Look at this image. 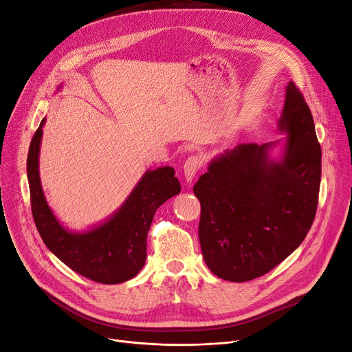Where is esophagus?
Returning a JSON list of instances; mask_svg holds the SVG:
<instances>
[{"label":"esophagus","mask_w":352,"mask_h":352,"mask_svg":"<svg viewBox=\"0 0 352 352\" xmlns=\"http://www.w3.org/2000/svg\"><path fill=\"white\" fill-rule=\"evenodd\" d=\"M202 164H204V160L200 159L199 156H190V157L186 159L185 164H183V173H185V177H186L188 182L193 180V177L200 170Z\"/></svg>","instance_id":"34e87169"}]
</instances>
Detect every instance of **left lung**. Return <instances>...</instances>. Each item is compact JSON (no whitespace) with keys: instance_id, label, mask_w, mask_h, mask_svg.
<instances>
[{"instance_id":"8db88e82","label":"left lung","mask_w":352,"mask_h":352,"mask_svg":"<svg viewBox=\"0 0 352 352\" xmlns=\"http://www.w3.org/2000/svg\"><path fill=\"white\" fill-rule=\"evenodd\" d=\"M279 142L243 143L209 163L193 192L200 202L199 241L209 270L230 282L270 272L302 243L315 219L321 183V146L305 98L287 86Z\"/></svg>"}]
</instances>
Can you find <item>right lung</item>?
Here are the masks:
<instances>
[{"label": "right lung", "mask_w": 352, "mask_h": 352, "mask_svg": "<svg viewBox=\"0 0 352 352\" xmlns=\"http://www.w3.org/2000/svg\"><path fill=\"white\" fill-rule=\"evenodd\" d=\"M44 123L45 119L32 136L27 157L31 212L43 242L70 270L94 282L113 285L136 276L146 262V239L157 208L180 192L175 169L147 170L104 223L82 233L70 232L48 208L41 188L38 155Z\"/></svg>", "instance_id": "add662e5"}]
</instances>
